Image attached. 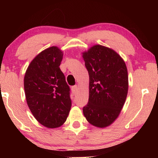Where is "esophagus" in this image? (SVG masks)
<instances>
[{
	"mask_svg": "<svg viewBox=\"0 0 158 158\" xmlns=\"http://www.w3.org/2000/svg\"><path fill=\"white\" fill-rule=\"evenodd\" d=\"M71 89H72V92H73V94H76V92L77 91V89H78V86H77V85H74V86H73V87H72V88H71Z\"/></svg>",
	"mask_w": 158,
	"mask_h": 158,
	"instance_id": "esophagus-1",
	"label": "esophagus"
}]
</instances>
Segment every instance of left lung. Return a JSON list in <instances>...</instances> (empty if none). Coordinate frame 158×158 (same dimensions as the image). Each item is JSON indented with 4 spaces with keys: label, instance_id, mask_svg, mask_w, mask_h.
Wrapping results in <instances>:
<instances>
[{
    "label": "left lung",
    "instance_id": "8db88e82",
    "mask_svg": "<svg viewBox=\"0 0 158 158\" xmlns=\"http://www.w3.org/2000/svg\"><path fill=\"white\" fill-rule=\"evenodd\" d=\"M83 57L89 75V98L83 114L90 124L106 127L118 117L126 101V64L115 51L99 44L83 52Z\"/></svg>",
    "mask_w": 158,
    "mask_h": 158
}]
</instances>
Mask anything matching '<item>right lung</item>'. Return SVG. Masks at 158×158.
Wrapping results in <instances>:
<instances>
[{
    "instance_id": "1",
    "label": "right lung",
    "mask_w": 158,
    "mask_h": 158,
    "mask_svg": "<svg viewBox=\"0 0 158 158\" xmlns=\"http://www.w3.org/2000/svg\"><path fill=\"white\" fill-rule=\"evenodd\" d=\"M62 56L57 47L44 49L32 60L25 73L28 106L34 118L47 128L63 124L72 106L70 87L60 68Z\"/></svg>"
}]
</instances>
